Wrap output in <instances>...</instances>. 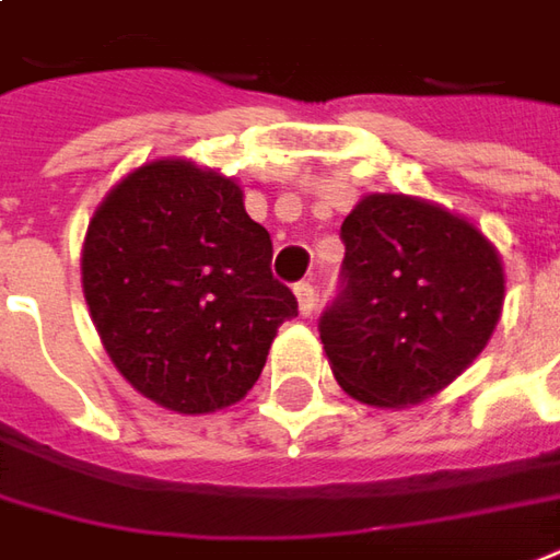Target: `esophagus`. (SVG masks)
<instances>
[{
	"label": "esophagus",
	"instance_id": "obj_1",
	"mask_svg": "<svg viewBox=\"0 0 560 560\" xmlns=\"http://www.w3.org/2000/svg\"><path fill=\"white\" fill-rule=\"evenodd\" d=\"M295 299H299L302 317H314V311H317V289L311 287V283H299L295 287Z\"/></svg>",
	"mask_w": 560,
	"mask_h": 560
}]
</instances>
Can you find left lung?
I'll return each mask as SVG.
<instances>
[{
	"instance_id": "8db88e82",
	"label": "left lung",
	"mask_w": 560,
	"mask_h": 560,
	"mask_svg": "<svg viewBox=\"0 0 560 560\" xmlns=\"http://www.w3.org/2000/svg\"><path fill=\"white\" fill-rule=\"evenodd\" d=\"M341 292L319 317L331 375L353 399H430L491 341L503 261L472 222L408 195H365L341 225Z\"/></svg>"
}]
</instances>
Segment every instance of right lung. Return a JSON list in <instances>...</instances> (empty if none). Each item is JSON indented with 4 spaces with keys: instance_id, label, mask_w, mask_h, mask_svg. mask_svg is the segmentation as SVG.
<instances>
[{
    "instance_id": "right-lung-1",
    "label": "right lung",
    "mask_w": 560,
    "mask_h": 560,
    "mask_svg": "<svg viewBox=\"0 0 560 560\" xmlns=\"http://www.w3.org/2000/svg\"><path fill=\"white\" fill-rule=\"evenodd\" d=\"M241 185L183 158L130 170L96 207L81 289L115 369L179 415L241 402L299 302Z\"/></svg>"
}]
</instances>
